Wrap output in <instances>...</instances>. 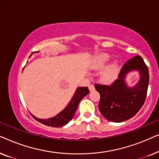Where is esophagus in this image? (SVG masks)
Here are the masks:
<instances>
[{
    "label": "esophagus",
    "instance_id": "esophagus-1",
    "mask_svg": "<svg viewBox=\"0 0 159 159\" xmlns=\"http://www.w3.org/2000/svg\"><path fill=\"white\" fill-rule=\"evenodd\" d=\"M89 90H90V92H93V91L95 90V87L93 84H90V85H89Z\"/></svg>",
    "mask_w": 159,
    "mask_h": 159
}]
</instances>
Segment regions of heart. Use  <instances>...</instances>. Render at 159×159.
<instances>
[{
    "instance_id": "obj_1",
    "label": "heart",
    "mask_w": 159,
    "mask_h": 159,
    "mask_svg": "<svg viewBox=\"0 0 159 159\" xmlns=\"http://www.w3.org/2000/svg\"><path fill=\"white\" fill-rule=\"evenodd\" d=\"M111 60V56L108 53H101L95 57L91 64V69L93 70L99 71L104 69L100 73V80L103 83L110 84L114 82L118 77L120 67L116 61L108 63Z\"/></svg>"
}]
</instances>
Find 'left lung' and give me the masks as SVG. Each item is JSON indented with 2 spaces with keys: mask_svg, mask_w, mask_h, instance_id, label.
Listing matches in <instances>:
<instances>
[{
  "mask_svg": "<svg viewBox=\"0 0 159 159\" xmlns=\"http://www.w3.org/2000/svg\"><path fill=\"white\" fill-rule=\"evenodd\" d=\"M134 71L139 73V80L135 85L130 86L126 77L129 73ZM148 84V69L140 56H134L124 65L119 78L111 85H95L101 95L100 112L113 122H122L132 118L144 103Z\"/></svg>",
  "mask_w": 159,
  "mask_h": 159,
  "instance_id": "1",
  "label": "left lung"
}]
</instances>
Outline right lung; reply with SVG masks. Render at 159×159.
<instances>
[{"label": "right lung", "mask_w": 159, "mask_h": 159, "mask_svg": "<svg viewBox=\"0 0 159 159\" xmlns=\"http://www.w3.org/2000/svg\"><path fill=\"white\" fill-rule=\"evenodd\" d=\"M89 93V90L88 87H80L76 89L75 93L71 98V101H69L66 107L63 109L61 111L56 114V116L48 119H40L32 114V116L38 121L39 122L43 124V125L48 126V127H61L63 126L67 125L71 119H73L76 111L77 109L78 105L80 102Z\"/></svg>", "instance_id": "obj_1"}]
</instances>
